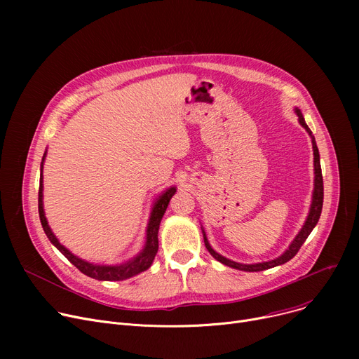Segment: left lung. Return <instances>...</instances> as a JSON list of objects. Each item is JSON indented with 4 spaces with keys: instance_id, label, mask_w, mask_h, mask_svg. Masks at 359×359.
<instances>
[{
    "instance_id": "8db88e82",
    "label": "left lung",
    "mask_w": 359,
    "mask_h": 359,
    "mask_svg": "<svg viewBox=\"0 0 359 359\" xmlns=\"http://www.w3.org/2000/svg\"><path fill=\"white\" fill-rule=\"evenodd\" d=\"M295 113L298 115V121L301 123V126H303L309 135L311 137V144H313V154H314V191H313V201H311V205H310V212H309V217L303 225V229L299 230V233L295 236V238L292 240V243L290 244V248L282 253L279 257L273 259V260H269V262H262V263H253V265H243V263H237V262H233L227 257L221 256L219 253H217L212 248L211 244L208 243V238H206V234L205 231L202 230L203 233V241H205V248L208 249V252L212 255V257H215L218 262L224 263V265H227L230 268H234V269H238V271H246V272H259V271H265V269H271V268H275V266H279V265H284V263H287L288 260H291L299 250V248L303 246L304 241L307 240V237L310 236V233L313 231V229L316 227V224L320 218V214H322V208H323V176H322V167H320V154H318V148H317V144H316V140L311 134L310 128L307 126L304 118H303V113L299 111V109H295Z\"/></svg>"
}]
</instances>
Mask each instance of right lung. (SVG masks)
<instances>
[{
	"label": "right lung",
	"instance_id": "add662e5",
	"mask_svg": "<svg viewBox=\"0 0 359 359\" xmlns=\"http://www.w3.org/2000/svg\"><path fill=\"white\" fill-rule=\"evenodd\" d=\"M46 153L43 154L42 158V164H41V183H39V217H41V222L45 234L48 236V238L50 240V243L53 246L58 249L71 263L77 268L79 271H81L84 275L99 279V280H123L128 278L135 276L144 271H147L151 263H153L157 250H158V229H160V222L161 218L167 210L168 202L172 199V196L176 194V187H168V189L161 194V196H158V199L156 201L153 211H151L149 215V221H148V227H147V240H145V246L144 249L134 257L130 259L122 265H116V266H109V265H94V263L86 262L84 259H80L75 255H72L67 248H64L62 244L58 241V238L55 237V234L52 233L50 227L48 225L46 217H45V211H43V161H45Z\"/></svg>",
	"mask_w": 359,
	"mask_h": 359
}]
</instances>
